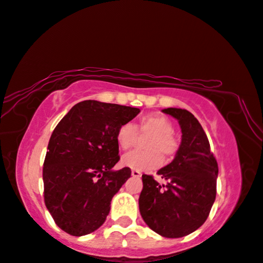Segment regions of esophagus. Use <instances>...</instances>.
<instances>
[{
  "label": "esophagus",
  "mask_w": 263,
  "mask_h": 263,
  "mask_svg": "<svg viewBox=\"0 0 263 263\" xmlns=\"http://www.w3.org/2000/svg\"><path fill=\"white\" fill-rule=\"evenodd\" d=\"M131 175H132L133 177H140V176H142V173L138 172V170H132Z\"/></svg>",
  "instance_id": "34e87169"
}]
</instances>
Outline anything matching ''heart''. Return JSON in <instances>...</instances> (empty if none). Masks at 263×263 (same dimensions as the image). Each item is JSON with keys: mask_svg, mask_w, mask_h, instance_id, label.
Segmentation results:
<instances>
[{"mask_svg": "<svg viewBox=\"0 0 263 263\" xmlns=\"http://www.w3.org/2000/svg\"><path fill=\"white\" fill-rule=\"evenodd\" d=\"M172 120L163 114L151 113L140 118L135 126L123 124L116 133V140L120 150L128 151L135 146L137 133L140 137L150 136L144 143V153H131L121 158V164L138 172H147L160 167L164 158L168 162L179 150V142L173 135Z\"/></svg>", "mask_w": 263, "mask_h": 263, "instance_id": "1", "label": "heart"}]
</instances>
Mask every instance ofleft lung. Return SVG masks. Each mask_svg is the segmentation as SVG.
Listing matches in <instances>:
<instances>
[{"label":"left lung","instance_id":"obj_1","mask_svg":"<svg viewBox=\"0 0 263 263\" xmlns=\"http://www.w3.org/2000/svg\"><path fill=\"white\" fill-rule=\"evenodd\" d=\"M162 112L177 119L182 138L172 163L157 172L167 183L160 184L151 175L142 176L139 211L151 230L179 238L200 228L209 217L216 200L218 164L193 114L181 108Z\"/></svg>","mask_w":263,"mask_h":263}]
</instances>
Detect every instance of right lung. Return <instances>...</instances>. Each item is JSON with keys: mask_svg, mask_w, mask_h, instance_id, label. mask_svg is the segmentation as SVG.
<instances>
[{"mask_svg": "<svg viewBox=\"0 0 263 263\" xmlns=\"http://www.w3.org/2000/svg\"><path fill=\"white\" fill-rule=\"evenodd\" d=\"M139 108L86 100L59 121L44 161V200L63 231L90 234L105 223L110 201L131 176L112 168L120 160L116 133Z\"/></svg>", "mask_w": 263, "mask_h": 263, "instance_id": "obj_1", "label": "right lung"}]
</instances>
